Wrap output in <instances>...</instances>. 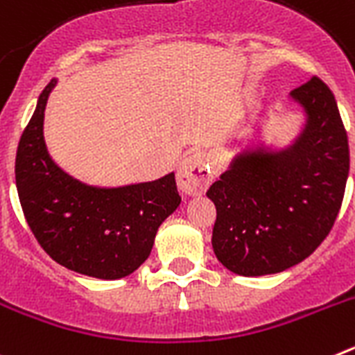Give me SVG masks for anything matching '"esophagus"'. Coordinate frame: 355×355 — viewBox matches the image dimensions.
Wrapping results in <instances>:
<instances>
[{
    "label": "esophagus",
    "mask_w": 355,
    "mask_h": 355,
    "mask_svg": "<svg viewBox=\"0 0 355 355\" xmlns=\"http://www.w3.org/2000/svg\"><path fill=\"white\" fill-rule=\"evenodd\" d=\"M211 183L208 159L202 155H192L183 159L178 171V187L188 196H200Z\"/></svg>",
    "instance_id": "1"
}]
</instances>
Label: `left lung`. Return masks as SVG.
<instances>
[{
	"label": "left lung",
	"mask_w": 355,
	"mask_h": 355,
	"mask_svg": "<svg viewBox=\"0 0 355 355\" xmlns=\"http://www.w3.org/2000/svg\"><path fill=\"white\" fill-rule=\"evenodd\" d=\"M306 115L291 144L245 146L206 196L215 202L216 259L245 277L277 274L331 233L349 178V139L334 94L320 78L290 92Z\"/></svg>",
	"instance_id": "8db88e82"
}]
</instances>
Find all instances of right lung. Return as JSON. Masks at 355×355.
Instances as JSON below:
<instances>
[{
    "label": "right lung",
    "mask_w": 355,
    "mask_h": 355,
    "mask_svg": "<svg viewBox=\"0 0 355 355\" xmlns=\"http://www.w3.org/2000/svg\"><path fill=\"white\" fill-rule=\"evenodd\" d=\"M58 80L39 96L19 140L15 184L31 233L62 266L96 279H122L149 258L162 222L181 197L174 172L124 187H92L60 168L44 140V112Z\"/></svg>",
    "instance_id": "add662e5"
}]
</instances>
